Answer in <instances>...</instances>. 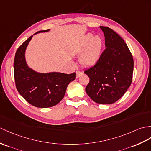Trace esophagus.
I'll return each instance as SVG.
<instances>
[{"instance_id": "1", "label": "esophagus", "mask_w": 151, "mask_h": 151, "mask_svg": "<svg viewBox=\"0 0 151 151\" xmlns=\"http://www.w3.org/2000/svg\"><path fill=\"white\" fill-rule=\"evenodd\" d=\"M76 78H78L80 77V76L82 74V72L80 71H76Z\"/></svg>"}]
</instances>
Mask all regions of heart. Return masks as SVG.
I'll return each mask as SVG.
<instances>
[{
  "mask_svg": "<svg viewBox=\"0 0 151 151\" xmlns=\"http://www.w3.org/2000/svg\"><path fill=\"white\" fill-rule=\"evenodd\" d=\"M103 47V40L100 36L89 33L84 38L80 52H84L80 56V64L86 67L93 66L99 60Z\"/></svg>",
  "mask_w": 151,
  "mask_h": 151,
  "instance_id": "1",
  "label": "heart"
}]
</instances>
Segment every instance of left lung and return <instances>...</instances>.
Instances as JSON below:
<instances>
[{"label": "left lung", "instance_id": "1", "mask_svg": "<svg viewBox=\"0 0 151 151\" xmlns=\"http://www.w3.org/2000/svg\"><path fill=\"white\" fill-rule=\"evenodd\" d=\"M100 27L106 47L94 66L84 71L89 78L86 91L96 103L111 104L120 99L130 87L134 60L123 38L109 27Z\"/></svg>", "mask_w": 151, "mask_h": 151}]
</instances>
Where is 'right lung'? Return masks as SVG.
Segmentation results:
<instances>
[{
	"instance_id": "1",
	"label": "right lung",
	"mask_w": 151,
	"mask_h": 151,
	"mask_svg": "<svg viewBox=\"0 0 151 151\" xmlns=\"http://www.w3.org/2000/svg\"><path fill=\"white\" fill-rule=\"evenodd\" d=\"M48 31H39L35 34ZM32 37L28 38L16 51L13 63L16 88L20 95L35 107L55 106L64 98L68 84L76 78V73H38L28 68L25 51Z\"/></svg>"
}]
</instances>
